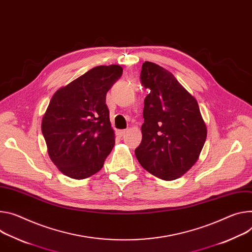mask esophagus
<instances>
[{"mask_svg": "<svg viewBox=\"0 0 252 252\" xmlns=\"http://www.w3.org/2000/svg\"><path fill=\"white\" fill-rule=\"evenodd\" d=\"M126 132H127V130H126V129H121V130H118V134H119L120 136H124Z\"/></svg>", "mask_w": 252, "mask_h": 252, "instance_id": "obj_1", "label": "esophagus"}]
</instances>
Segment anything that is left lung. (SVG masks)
<instances>
[{
    "mask_svg": "<svg viewBox=\"0 0 252 252\" xmlns=\"http://www.w3.org/2000/svg\"><path fill=\"white\" fill-rule=\"evenodd\" d=\"M141 82L145 98L143 139L134 154L144 169L171 181L196 163L207 136L197 100L165 68L143 63Z\"/></svg>",
    "mask_w": 252,
    "mask_h": 252,
    "instance_id": "left-lung-1",
    "label": "left lung"
}]
</instances>
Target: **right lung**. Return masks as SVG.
Listing matches in <instances>:
<instances>
[{
	"label": "right lung",
	"instance_id": "right-lung-1",
	"mask_svg": "<svg viewBox=\"0 0 252 252\" xmlns=\"http://www.w3.org/2000/svg\"><path fill=\"white\" fill-rule=\"evenodd\" d=\"M123 75L120 65H100L58 89L42 120L51 161L80 180L98 172L114 146L106 93Z\"/></svg>",
	"mask_w": 252,
	"mask_h": 252
}]
</instances>
